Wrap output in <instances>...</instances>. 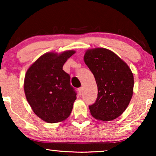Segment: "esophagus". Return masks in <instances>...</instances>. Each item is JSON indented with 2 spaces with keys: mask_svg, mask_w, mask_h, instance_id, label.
<instances>
[{
  "mask_svg": "<svg viewBox=\"0 0 156 156\" xmlns=\"http://www.w3.org/2000/svg\"><path fill=\"white\" fill-rule=\"evenodd\" d=\"M78 91H79V94L82 95V94L83 92V89L82 88V87H80V88L78 89Z\"/></svg>",
  "mask_w": 156,
  "mask_h": 156,
  "instance_id": "esophagus-1",
  "label": "esophagus"
}]
</instances>
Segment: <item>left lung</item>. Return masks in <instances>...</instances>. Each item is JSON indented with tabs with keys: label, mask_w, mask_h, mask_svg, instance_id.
Wrapping results in <instances>:
<instances>
[{
	"label": "left lung",
	"mask_w": 156,
	"mask_h": 156,
	"mask_svg": "<svg viewBox=\"0 0 156 156\" xmlns=\"http://www.w3.org/2000/svg\"><path fill=\"white\" fill-rule=\"evenodd\" d=\"M84 59L98 87L95 103L89 106L91 114L98 120H114L123 114L131 101L133 73L120 57L105 48L87 50Z\"/></svg>",
	"instance_id": "left-lung-1"
}]
</instances>
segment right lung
<instances>
[{"mask_svg": "<svg viewBox=\"0 0 156 156\" xmlns=\"http://www.w3.org/2000/svg\"><path fill=\"white\" fill-rule=\"evenodd\" d=\"M75 51L61 54L48 52L39 57L26 72L24 90L26 99L37 116L53 123L65 120L71 114L76 99L70 84V76L62 69L64 64Z\"/></svg>", "mask_w": 156, "mask_h": 156, "instance_id": "1", "label": "right lung"}]
</instances>
